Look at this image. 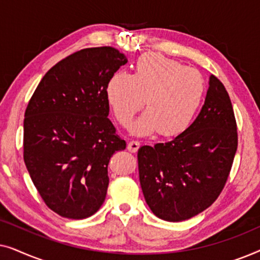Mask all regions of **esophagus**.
I'll use <instances>...</instances> for the list:
<instances>
[{
	"label": "esophagus",
	"mask_w": 260,
	"mask_h": 260,
	"mask_svg": "<svg viewBox=\"0 0 260 260\" xmlns=\"http://www.w3.org/2000/svg\"><path fill=\"white\" fill-rule=\"evenodd\" d=\"M141 143L136 140H133L130 141L129 143H127V150H129L130 152H136L138 150V148H140Z\"/></svg>",
	"instance_id": "1"
}]
</instances>
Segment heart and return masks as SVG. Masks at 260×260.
<instances>
[{"mask_svg":"<svg viewBox=\"0 0 260 260\" xmlns=\"http://www.w3.org/2000/svg\"><path fill=\"white\" fill-rule=\"evenodd\" d=\"M207 84L198 70L159 54L141 56L131 76L116 73L106 86V101L115 119L129 125L143 105V113L133 125L136 135L157 130L162 137H174L191 125L205 101Z\"/></svg>","mask_w":260,"mask_h":260,"instance_id":"heart-1","label":"heart"}]
</instances>
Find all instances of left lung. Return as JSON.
<instances>
[{
    "label": "left lung",
    "mask_w": 260,
    "mask_h": 260,
    "mask_svg": "<svg viewBox=\"0 0 260 260\" xmlns=\"http://www.w3.org/2000/svg\"><path fill=\"white\" fill-rule=\"evenodd\" d=\"M238 148L230 95L209 77L205 104L186 131L165 143L138 149V172L145 201L166 221H182L204 212L225 187Z\"/></svg>",
    "instance_id": "1"
}]
</instances>
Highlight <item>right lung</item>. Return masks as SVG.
Listing matches in <instances>:
<instances>
[{
    "instance_id": "1",
    "label": "right lung",
    "mask_w": 260,
    "mask_h": 260,
    "mask_svg": "<svg viewBox=\"0 0 260 260\" xmlns=\"http://www.w3.org/2000/svg\"><path fill=\"white\" fill-rule=\"evenodd\" d=\"M127 62L118 49H80L45 74L23 120V159L34 186L56 214L93 215L105 200L108 165L126 147L108 118L106 86Z\"/></svg>"
}]
</instances>
